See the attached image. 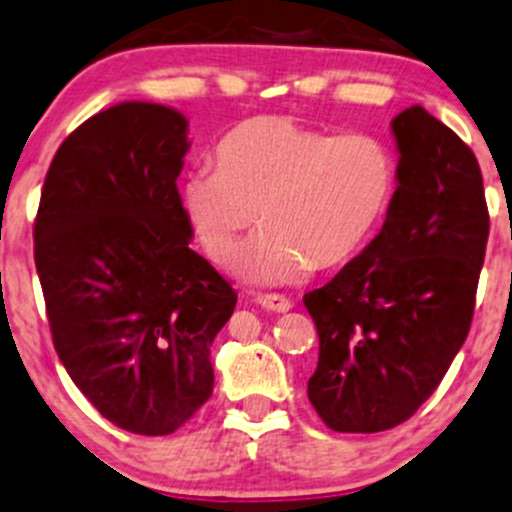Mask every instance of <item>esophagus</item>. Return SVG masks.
Segmentation results:
<instances>
[{
    "mask_svg": "<svg viewBox=\"0 0 512 512\" xmlns=\"http://www.w3.org/2000/svg\"><path fill=\"white\" fill-rule=\"evenodd\" d=\"M256 303L261 305L263 310H271V313H288V310L293 308V303L286 298V295H276V293L258 295Z\"/></svg>",
    "mask_w": 512,
    "mask_h": 512,
    "instance_id": "34e87169",
    "label": "esophagus"
}]
</instances>
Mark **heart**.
I'll use <instances>...</instances> for the list:
<instances>
[{"label": "heart", "mask_w": 512, "mask_h": 512, "mask_svg": "<svg viewBox=\"0 0 512 512\" xmlns=\"http://www.w3.org/2000/svg\"><path fill=\"white\" fill-rule=\"evenodd\" d=\"M217 170L184 179L182 204L207 256L256 286L303 281L315 266L352 261L387 214L397 184L394 155L367 133L333 135L288 115H256L217 142Z\"/></svg>", "instance_id": "heart-1"}]
</instances>
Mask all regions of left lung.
Instances as JSON below:
<instances>
[{"label": "left lung", "instance_id": "obj_1", "mask_svg": "<svg viewBox=\"0 0 512 512\" xmlns=\"http://www.w3.org/2000/svg\"><path fill=\"white\" fill-rule=\"evenodd\" d=\"M392 133L397 189L382 231L303 295L320 337L308 399L345 434L392 429L439 387L471 328L491 226L466 142L421 105Z\"/></svg>", "mask_w": 512, "mask_h": 512}]
</instances>
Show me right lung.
Instances as JSON below:
<instances>
[{"mask_svg":"<svg viewBox=\"0 0 512 512\" xmlns=\"http://www.w3.org/2000/svg\"><path fill=\"white\" fill-rule=\"evenodd\" d=\"M175 108L128 100L61 142L41 189L34 261L68 377L115 426L167 436L212 397L209 347L236 293L189 249Z\"/></svg>","mask_w":512,"mask_h":512,"instance_id":"add662e5","label":"right lung"}]
</instances>
